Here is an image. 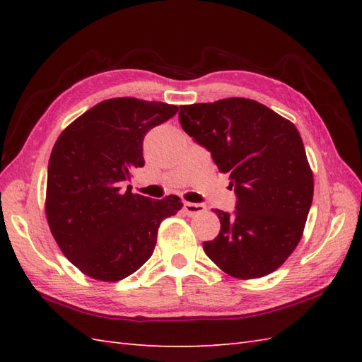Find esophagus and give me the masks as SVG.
<instances>
[{"instance_id": "esophagus-1", "label": "esophagus", "mask_w": 362, "mask_h": 362, "mask_svg": "<svg viewBox=\"0 0 362 362\" xmlns=\"http://www.w3.org/2000/svg\"><path fill=\"white\" fill-rule=\"evenodd\" d=\"M183 210L188 214V216H196V214L204 213L206 209L202 204H193V202H185L183 204Z\"/></svg>"}]
</instances>
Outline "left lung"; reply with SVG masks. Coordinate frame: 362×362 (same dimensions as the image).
Returning <instances> with one entry per match:
<instances>
[{"label": "left lung", "instance_id": "left-lung-1", "mask_svg": "<svg viewBox=\"0 0 362 362\" xmlns=\"http://www.w3.org/2000/svg\"><path fill=\"white\" fill-rule=\"evenodd\" d=\"M182 129L211 153L235 189L233 213L214 209L221 232L204 250L236 279L279 269L302 238L313 202V173L291 121L252 99L180 105Z\"/></svg>", "mask_w": 362, "mask_h": 362}]
</instances>
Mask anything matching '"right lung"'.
<instances>
[{
  "label": "right lung",
  "mask_w": 362,
  "mask_h": 362,
  "mask_svg": "<svg viewBox=\"0 0 362 362\" xmlns=\"http://www.w3.org/2000/svg\"><path fill=\"white\" fill-rule=\"evenodd\" d=\"M179 107L117 98L73 121L54 144L46 218L64 255L86 275L119 281L152 255L161 221L183 204L132 194L126 183L144 166L143 140Z\"/></svg>",
  "instance_id": "1"
}]
</instances>
